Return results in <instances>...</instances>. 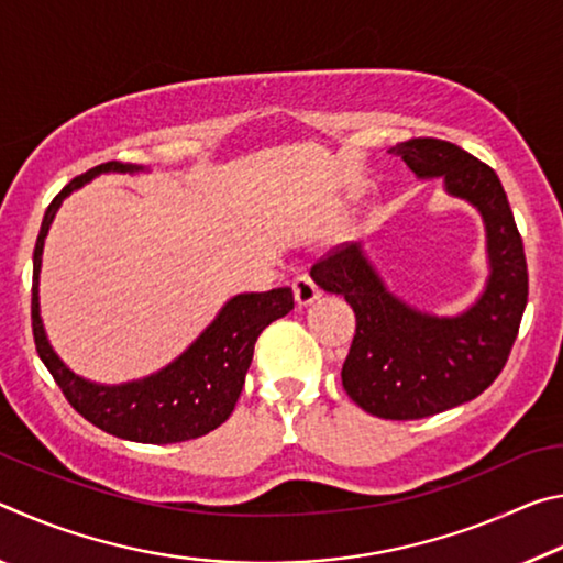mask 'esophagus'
<instances>
[{"label":"esophagus","mask_w":563,"mask_h":563,"mask_svg":"<svg viewBox=\"0 0 563 563\" xmlns=\"http://www.w3.org/2000/svg\"><path fill=\"white\" fill-rule=\"evenodd\" d=\"M292 290H295V300H298L300 308H305V305H312L320 298V288L316 285V280L305 273L292 280Z\"/></svg>","instance_id":"1"}]
</instances>
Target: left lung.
I'll return each mask as SVG.
<instances>
[{"label": "left lung", "instance_id": "left-lung-1", "mask_svg": "<svg viewBox=\"0 0 563 563\" xmlns=\"http://www.w3.org/2000/svg\"><path fill=\"white\" fill-rule=\"evenodd\" d=\"M389 154L417 178H442L446 194L482 213L489 278L479 300L456 318L417 310L387 290L360 243L338 245L310 275L355 310L342 365L352 402L383 419H422L470 402L499 377L527 308L529 273L507 194L487 164L440 139H409Z\"/></svg>", "mask_w": 563, "mask_h": 563}]
</instances>
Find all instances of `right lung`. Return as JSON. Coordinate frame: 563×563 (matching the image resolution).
Wrapping results in <instances>:
<instances>
[{"mask_svg": "<svg viewBox=\"0 0 563 563\" xmlns=\"http://www.w3.org/2000/svg\"><path fill=\"white\" fill-rule=\"evenodd\" d=\"M139 174L133 164L109 161L76 176L62 188L46 208L40 238L34 247L32 283V330L36 352L49 369L64 397L93 427L129 442L174 444L203 437L231 417L241 397L245 373L251 367L253 347L261 332L273 320L292 310V290L275 288L268 292H243L223 305L218 318L208 325L184 355L156 375L123 385H97L74 375L46 340L40 316V271L44 238L49 233L56 211L71 190L89 184L99 174Z\"/></svg>", "mask_w": 563, "mask_h": 563, "instance_id": "right-lung-1", "label": "right lung"}]
</instances>
